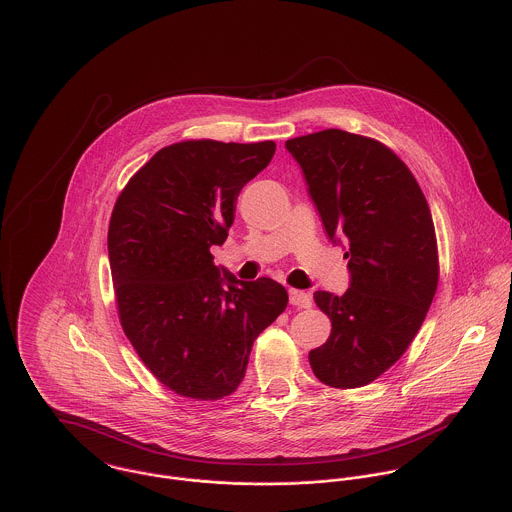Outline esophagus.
I'll list each match as a JSON object with an SVG mask.
<instances>
[{"label":"esophagus","instance_id":"obj_1","mask_svg":"<svg viewBox=\"0 0 512 512\" xmlns=\"http://www.w3.org/2000/svg\"><path fill=\"white\" fill-rule=\"evenodd\" d=\"M290 303L293 307H309L311 305V295L309 293L301 292V290H290Z\"/></svg>","mask_w":512,"mask_h":512}]
</instances>
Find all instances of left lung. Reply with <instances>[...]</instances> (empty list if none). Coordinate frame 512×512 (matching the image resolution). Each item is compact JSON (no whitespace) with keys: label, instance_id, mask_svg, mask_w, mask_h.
Masks as SVG:
<instances>
[{"label":"left lung","instance_id":"1","mask_svg":"<svg viewBox=\"0 0 512 512\" xmlns=\"http://www.w3.org/2000/svg\"><path fill=\"white\" fill-rule=\"evenodd\" d=\"M286 149L351 274L343 295L313 293L331 335L309 351V365L327 386L359 388L404 355L432 305L439 278L432 213L404 161L376 140L323 130L288 140Z\"/></svg>","mask_w":512,"mask_h":512}]
</instances>
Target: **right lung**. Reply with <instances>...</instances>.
Instances as JSON below:
<instances>
[{
    "mask_svg": "<svg viewBox=\"0 0 512 512\" xmlns=\"http://www.w3.org/2000/svg\"><path fill=\"white\" fill-rule=\"evenodd\" d=\"M274 142L191 140L159 149L120 193L108 258L120 323L151 374L179 396L219 400L244 378L256 337L288 305L270 278L215 266L236 199Z\"/></svg>",
    "mask_w": 512,
    "mask_h": 512,
    "instance_id": "right-lung-1",
    "label": "right lung"
}]
</instances>
